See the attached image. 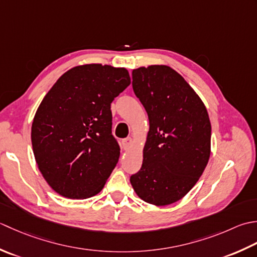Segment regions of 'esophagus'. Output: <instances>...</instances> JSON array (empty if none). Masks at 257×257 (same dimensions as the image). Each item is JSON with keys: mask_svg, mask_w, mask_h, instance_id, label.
<instances>
[{"mask_svg": "<svg viewBox=\"0 0 257 257\" xmlns=\"http://www.w3.org/2000/svg\"><path fill=\"white\" fill-rule=\"evenodd\" d=\"M122 144H123V149L124 150H130L131 148H132V145H133V140L131 139V138L124 139L122 141Z\"/></svg>", "mask_w": 257, "mask_h": 257, "instance_id": "34e87169", "label": "esophagus"}]
</instances>
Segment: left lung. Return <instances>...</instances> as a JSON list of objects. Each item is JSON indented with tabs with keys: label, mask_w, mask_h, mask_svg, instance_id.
<instances>
[{
	"label": "left lung",
	"mask_w": 257,
	"mask_h": 257,
	"mask_svg": "<svg viewBox=\"0 0 257 257\" xmlns=\"http://www.w3.org/2000/svg\"><path fill=\"white\" fill-rule=\"evenodd\" d=\"M133 90L149 115L143 164L130 182L146 203L165 206L184 197L211 155V122L201 97L167 65L132 72Z\"/></svg>",
	"instance_id": "obj_1"
}]
</instances>
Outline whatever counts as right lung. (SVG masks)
I'll list each match as a JSON object with an SVG mask.
<instances>
[{
  "instance_id": "add662e5",
  "label": "right lung",
  "mask_w": 257,
  "mask_h": 257,
  "mask_svg": "<svg viewBox=\"0 0 257 257\" xmlns=\"http://www.w3.org/2000/svg\"><path fill=\"white\" fill-rule=\"evenodd\" d=\"M131 84L125 67H72L36 109L31 141L41 174L57 194L84 200L102 191L116 166L111 103Z\"/></svg>"
}]
</instances>
